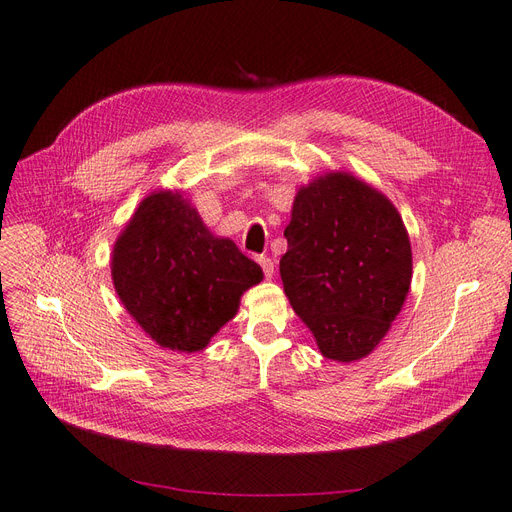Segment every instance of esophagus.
<instances>
[{"mask_svg":"<svg viewBox=\"0 0 512 512\" xmlns=\"http://www.w3.org/2000/svg\"><path fill=\"white\" fill-rule=\"evenodd\" d=\"M258 264L262 267V271H264V277H273V273H275V264H273V260L269 258V256H260L258 258Z\"/></svg>","mask_w":512,"mask_h":512,"instance_id":"obj_1","label":"esophagus"}]
</instances>
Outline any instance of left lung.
<instances>
[{"mask_svg":"<svg viewBox=\"0 0 512 512\" xmlns=\"http://www.w3.org/2000/svg\"><path fill=\"white\" fill-rule=\"evenodd\" d=\"M279 260L284 292L322 356L356 362L400 313L413 277L407 226L381 190L347 171L301 186Z\"/></svg>","mask_w":512,"mask_h":512,"instance_id":"obj_1","label":"left lung"}]
</instances>
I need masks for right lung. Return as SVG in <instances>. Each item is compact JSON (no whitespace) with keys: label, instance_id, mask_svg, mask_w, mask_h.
<instances>
[{"label":"right lung","instance_id":"add662e5","mask_svg":"<svg viewBox=\"0 0 512 512\" xmlns=\"http://www.w3.org/2000/svg\"><path fill=\"white\" fill-rule=\"evenodd\" d=\"M114 290L133 320L165 349L192 354L239 311L262 281L260 264L205 226L182 190H154L112 250Z\"/></svg>","mask_w":512,"mask_h":512}]
</instances>
